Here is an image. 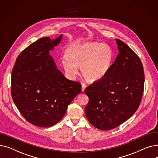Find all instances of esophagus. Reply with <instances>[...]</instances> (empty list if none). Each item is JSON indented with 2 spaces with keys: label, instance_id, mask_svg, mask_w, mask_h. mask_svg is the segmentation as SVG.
Segmentation results:
<instances>
[{
  "label": "esophagus",
  "instance_id": "obj_1",
  "mask_svg": "<svg viewBox=\"0 0 158 158\" xmlns=\"http://www.w3.org/2000/svg\"><path fill=\"white\" fill-rule=\"evenodd\" d=\"M86 85L85 83H82V89H82V92H84V91L86 89Z\"/></svg>",
  "mask_w": 158,
  "mask_h": 158
}]
</instances>
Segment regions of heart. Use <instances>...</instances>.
I'll return each mask as SVG.
<instances>
[{
	"mask_svg": "<svg viewBox=\"0 0 158 158\" xmlns=\"http://www.w3.org/2000/svg\"><path fill=\"white\" fill-rule=\"evenodd\" d=\"M66 56L63 64L69 76H76L80 66L82 76L93 82L108 73L113 63L114 52L109 45L89 41L70 47Z\"/></svg>",
	"mask_w": 158,
	"mask_h": 158,
	"instance_id": "1",
	"label": "heart"
}]
</instances>
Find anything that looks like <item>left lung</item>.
Wrapping results in <instances>:
<instances>
[{
	"instance_id": "left-lung-1",
	"label": "left lung",
	"mask_w": 158,
	"mask_h": 158,
	"mask_svg": "<svg viewBox=\"0 0 158 158\" xmlns=\"http://www.w3.org/2000/svg\"><path fill=\"white\" fill-rule=\"evenodd\" d=\"M119 53L106 76L88 86L87 119L107 131L120 126L138 110L144 89L145 75L139 57L122 41L116 39Z\"/></svg>"
}]
</instances>
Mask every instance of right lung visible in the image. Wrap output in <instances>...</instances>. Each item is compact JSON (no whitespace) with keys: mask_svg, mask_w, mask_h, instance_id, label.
<instances>
[{"mask_svg":"<svg viewBox=\"0 0 158 158\" xmlns=\"http://www.w3.org/2000/svg\"><path fill=\"white\" fill-rule=\"evenodd\" d=\"M61 38L38 40L19 54L13 69V102L23 118L38 127H51L60 121L81 91V83L66 79L49 54Z\"/></svg>","mask_w":158,"mask_h":158,"instance_id":"add662e5","label":"right lung"}]
</instances>
